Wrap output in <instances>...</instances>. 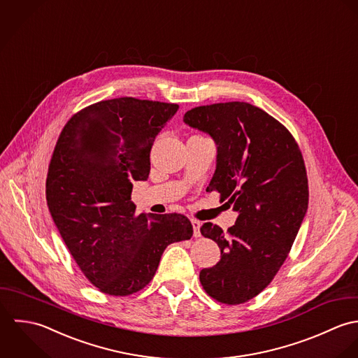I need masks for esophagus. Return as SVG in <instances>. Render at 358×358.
<instances>
[{"label": "esophagus", "mask_w": 358, "mask_h": 358, "mask_svg": "<svg viewBox=\"0 0 358 358\" xmlns=\"http://www.w3.org/2000/svg\"><path fill=\"white\" fill-rule=\"evenodd\" d=\"M191 224H192V228H194V236H201V221L192 218L191 220Z\"/></svg>", "instance_id": "34e87169"}]
</instances>
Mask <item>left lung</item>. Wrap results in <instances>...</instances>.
Masks as SVG:
<instances>
[{"label":"left lung","mask_w":358,"mask_h":358,"mask_svg":"<svg viewBox=\"0 0 358 358\" xmlns=\"http://www.w3.org/2000/svg\"><path fill=\"white\" fill-rule=\"evenodd\" d=\"M184 122L212 136L217 166L208 187L239 215L227 232L205 222L220 262L199 274L217 301L242 304L274 280L292 249L308 205L300 148L282 123L248 102H221L188 110Z\"/></svg>","instance_id":"obj_1"}]
</instances>
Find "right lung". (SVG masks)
I'll return each mask as SVG.
<instances>
[{
  "label": "right lung",
  "instance_id": "1",
  "mask_svg": "<svg viewBox=\"0 0 358 358\" xmlns=\"http://www.w3.org/2000/svg\"><path fill=\"white\" fill-rule=\"evenodd\" d=\"M177 103L122 96L92 103L62 129L47 174L54 222L84 277L102 293L129 296L148 285L164 249L191 239L178 213H136L133 181L150 171L156 136Z\"/></svg>",
  "mask_w": 358,
  "mask_h": 358
}]
</instances>
